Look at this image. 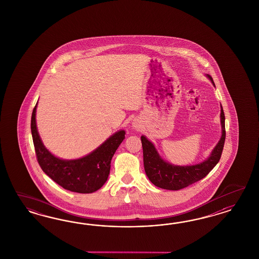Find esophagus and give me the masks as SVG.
Returning <instances> with one entry per match:
<instances>
[{
	"mask_svg": "<svg viewBox=\"0 0 259 259\" xmlns=\"http://www.w3.org/2000/svg\"><path fill=\"white\" fill-rule=\"evenodd\" d=\"M134 126H135V127H136V128H137V127H138V125H137V124H135V125H134Z\"/></svg>",
	"mask_w": 259,
	"mask_h": 259,
	"instance_id": "obj_1",
	"label": "esophagus"
}]
</instances>
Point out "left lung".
I'll use <instances>...</instances> for the list:
<instances>
[{
	"mask_svg": "<svg viewBox=\"0 0 259 259\" xmlns=\"http://www.w3.org/2000/svg\"><path fill=\"white\" fill-rule=\"evenodd\" d=\"M207 77L212 81V84H214L212 77L210 75H207ZM220 111L222 129L221 138L212 150L210 157L198 164L178 166L166 162L158 155L155 145L146 137L141 136L144 170L149 181L154 185L161 189L177 191L202 180L212 171V168L220 161L226 138L225 116L222 106Z\"/></svg>",
	"mask_w": 259,
	"mask_h": 259,
	"instance_id": "8db88e82",
	"label": "left lung"
}]
</instances>
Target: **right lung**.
<instances>
[{
    "mask_svg": "<svg viewBox=\"0 0 259 259\" xmlns=\"http://www.w3.org/2000/svg\"><path fill=\"white\" fill-rule=\"evenodd\" d=\"M35 105L31 117V133L37 159L42 171L65 190L90 194L102 188L109 176L111 159L125 139L124 130L112 135L97 149L78 159H62L52 155L44 145L36 125Z\"/></svg>",
    "mask_w": 259,
    "mask_h": 259,
    "instance_id": "add662e5",
    "label": "right lung"
}]
</instances>
